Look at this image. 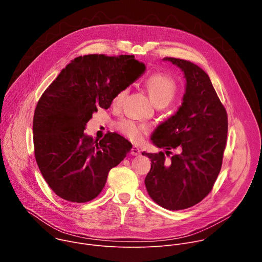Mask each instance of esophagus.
<instances>
[{"label": "esophagus", "mask_w": 262, "mask_h": 262, "mask_svg": "<svg viewBox=\"0 0 262 262\" xmlns=\"http://www.w3.org/2000/svg\"><path fill=\"white\" fill-rule=\"evenodd\" d=\"M130 154H132V156H134V157H136V156H140V155H141L140 148H139L138 146H134V147L132 148V151H130Z\"/></svg>", "instance_id": "1"}]
</instances>
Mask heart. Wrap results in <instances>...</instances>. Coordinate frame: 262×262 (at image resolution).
Segmentation results:
<instances>
[{"label":"heart","mask_w":262,"mask_h":262,"mask_svg":"<svg viewBox=\"0 0 262 262\" xmlns=\"http://www.w3.org/2000/svg\"><path fill=\"white\" fill-rule=\"evenodd\" d=\"M146 89L149 93V96L152 99L156 105L165 104L167 105L175 96L177 91V85L173 78L168 74L156 72L149 76L145 81ZM128 92L127 88L120 90L113 99V104L120 105L126 94ZM116 128L122 135L127 137L134 142H140L148 134L149 127L137 121L129 119H121L116 123Z\"/></svg>","instance_id":"heart-1"}]
</instances>
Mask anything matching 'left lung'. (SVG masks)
I'll list each match as a JSON object with an SVG mask.
<instances>
[{"label":"left lung","instance_id":"left-lung-1","mask_svg":"<svg viewBox=\"0 0 262 262\" xmlns=\"http://www.w3.org/2000/svg\"><path fill=\"white\" fill-rule=\"evenodd\" d=\"M179 67L185 78V93L176 113L160 124L151 141L159 148L178 149L166 161L165 154H146L151 169L145 178L149 196L170 210H180L202 201L212 190L226 147L228 118L210 82L198 65L182 59L164 58Z\"/></svg>","mask_w":262,"mask_h":262}]
</instances>
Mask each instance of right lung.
I'll list each match as a JSON object with an SVG mask.
<instances>
[{"label": "right lung", "mask_w": 262, "mask_h": 262, "mask_svg": "<svg viewBox=\"0 0 262 262\" xmlns=\"http://www.w3.org/2000/svg\"><path fill=\"white\" fill-rule=\"evenodd\" d=\"M133 55H86L72 60L37 102L33 118L36 163L56 195L85 203L102 191L107 174L130 151L116 133L98 142L84 130L98 107L108 108L115 95L144 73Z\"/></svg>", "instance_id": "add662e5"}]
</instances>
